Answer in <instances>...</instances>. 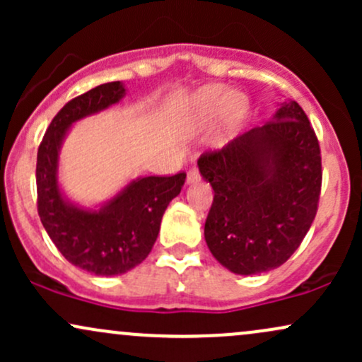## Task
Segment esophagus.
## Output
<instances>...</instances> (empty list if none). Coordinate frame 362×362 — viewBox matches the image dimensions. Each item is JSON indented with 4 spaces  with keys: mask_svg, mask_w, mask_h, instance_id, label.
<instances>
[{
    "mask_svg": "<svg viewBox=\"0 0 362 362\" xmlns=\"http://www.w3.org/2000/svg\"><path fill=\"white\" fill-rule=\"evenodd\" d=\"M199 178H201V173H199V170L192 167L187 172V184H194V182H197Z\"/></svg>",
    "mask_w": 362,
    "mask_h": 362,
    "instance_id": "obj_1",
    "label": "esophagus"
}]
</instances>
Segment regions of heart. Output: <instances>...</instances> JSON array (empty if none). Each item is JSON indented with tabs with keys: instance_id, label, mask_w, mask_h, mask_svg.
I'll list each match as a JSON object with an SVG mask.
<instances>
[{
	"instance_id": "1",
	"label": "heart",
	"mask_w": 362,
	"mask_h": 362,
	"mask_svg": "<svg viewBox=\"0 0 362 362\" xmlns=\"http://www.w3.org/2000/svg\"><path fill=\"white\" fill-rule=\"evenodd\" d=\"M228 90L223 86H207V88L201 90L192 100V110L199 119H209L213 115L218 114V110L221 109L224 100L226 102V109L233 117L243 114L245 110V100L240 95H230L227 97Z\"/></svg>"
}]
</instances>
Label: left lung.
<instances>
[{"label":"left lung","instance_id":"8db88e82","mask_svg":"<svg viewBox=\"0 0 362 362\" xmlns=\"http://www.w3.org/2000/svg\"><path fill=\"white\" fill-rule=\"evenodd\" d=\"M197 165L214 190L204 226L214 259L242 276L284 264L308 233L322 190L320 144L305 110L281 103L272 120L202 153Z\"/></svg>","mask_w":362,"mask_h":362}]
</instances>
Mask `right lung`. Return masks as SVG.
Listing matches in <instances>:
<instances>
[{
  "mask_svg": "<svg viewBox=\"0 0 362 362\" xmlns=\"http://www.w3.org/2000/svg\"><path fill=\"white\" fill-rule=\"evenodd\" d=\"M120 81L103 83L57 112L37 151V211L66 260L95 276H119L139 265L158 238L165 209L180 194L185 173L136 178L98 211L81 209L62 197L57 155L73 122L117 103Z\"/></svg>",
  "mask_w": 362,
  "mask_h": 362,
  "instance_id": "add662e5",
  "label": "right lung"
}]
</instances>
